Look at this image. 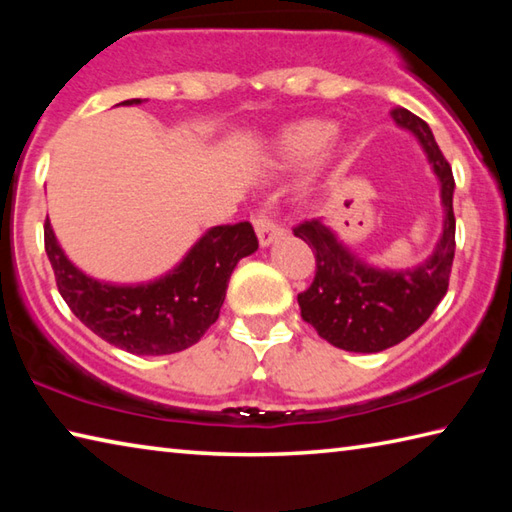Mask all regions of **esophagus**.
<instances>
[{"mask_svg":"<svg viewBox=\"0 0 512 512\" xmlns=\"http://www.w3.org/2000/svg\"><path fill=\"white\" fill-rule=\"evenodd\" d=\"M253 223H255L257 239H259V244H262V246H271L275 239H280L284 235L282 225L275 223L266 212H257Z\"/></svg>","mask_w":512,"mask_h":512,"instance_id":"obj_1","label":"esophagus"}]
</instances>
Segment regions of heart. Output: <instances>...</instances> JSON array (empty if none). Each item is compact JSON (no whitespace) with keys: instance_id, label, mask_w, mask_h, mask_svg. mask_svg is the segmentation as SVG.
Here are the masks:
<instances>
[{"instance_id":"1","label":"heart","mask_w":512,"mask_h":512,"mask_svg":"<svg viewBox=\"0 0 512 512\" xmlns=\"http://www.w3.org/2000/svg\"><path fill=\"white\" fill-rule=\"evenodd\" d=\"M336 133V126L327 119H300L284 126L273 140V155L282 167H298L314 160L320 151H327V142Z\"/></svg>"}]
</instances>
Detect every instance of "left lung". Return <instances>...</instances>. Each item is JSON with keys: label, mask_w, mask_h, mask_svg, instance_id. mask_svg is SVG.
I'll return each mask as SVG.
<instances>
[{"label": "left lung", "mask_w": 512, "mask_h": 512, "mask_svg": "<svg viewBox=\"0 0 512 512\" xmlns=\"http://www.w3.org/2000/svg\"><path fill=\"white\" fill-rule=\"evenodd\" d=\"M391 115L397 126L418 137L440 180L445 223L431 257L406 271H381L363 264L323 219H311L293 228V235L316 255L314 282L307 291L298 293L300 316L316 329L320 339L348 352H381L411 336L445 298L454 262L452 167L433 140L427 121L406 108H395Z\"/></svg>", "instance_id": "obj_1"}]
</instances>
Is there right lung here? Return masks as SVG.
Wrapping results in <instances>:
<instances>
[{"label": "right lung", "mask_w": 512, "mask_h": 512, "mask_svg": "<svg viewBox=\"0 0 512 512\" xmlns=\"http://www.w3.org/2000/svg\"><path fill=\"white\" fill-rule=\"evenodd\" d=\"M142 103L128 99L124 106ZM259 246L248 221L216 225L196 241L173 271L149 284L119 287L92 280L69 262L49 219L45 250L56 287L72 314L115 348L131 354H173L201 341L216 323L230 275Z\"/></svg>", "instance_id": "1"}]
</instances>
